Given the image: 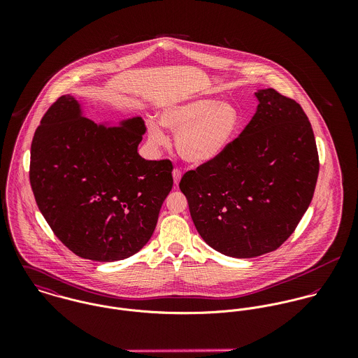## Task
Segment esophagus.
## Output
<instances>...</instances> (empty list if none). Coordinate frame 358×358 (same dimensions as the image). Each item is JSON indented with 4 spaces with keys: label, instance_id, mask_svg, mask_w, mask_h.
Listing matches in <instances>:
<instances>
[{
    "label": "esophagus",
    "instance_id": "esophagus-1",
    "mask_svg": "<svg viewBox=\"0 0 358 358\" xmlns=\"http://www.w3.org/2000/svg\"><path fill=\"white\" fill-rule=\"evenodd\" d=\"M172 176H173V183H175V186L178 187L179 182H180V178H182V171H180L179 168H175V169L172 171Z\"/></svg>",
    "mask_w": 358,
    "mask_h": 358
}]
</instances>
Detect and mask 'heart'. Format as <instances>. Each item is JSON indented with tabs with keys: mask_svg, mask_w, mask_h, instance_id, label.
Masks as SVG:
<instances>
[{
	"mask_svg": "<svg viewBox=\"0 0 358 358\" xmlns=\"http://www.w3.org/2000/svg\"><path fill=\"white\" fill-rule=\"evenodd\" d=\"M161 124L176 134V149L185 159L205 162L219 155L236 139L241 129V117L230 103L194 99L164 108ZM148 129L153 146L161 148L168 143L155 120L149 121Z\"/></svg>",
	"mask_w": 358,
	"mask_h": 358,
	"instance_id": "obj_1",
	"label": "heart"
}]
</instances>
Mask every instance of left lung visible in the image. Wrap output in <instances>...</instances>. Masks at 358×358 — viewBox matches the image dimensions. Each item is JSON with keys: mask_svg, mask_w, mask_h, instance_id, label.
Listing matches in <instances>:
<instances>
[{"mask_svg": "<svg viewBox=\"0 0 358 358\" xmlns=\"http://www.w3.org/2000/svg\"><path fill=\"white\" fill-rule=\"evenodd\" d=\"M257 110L227 149L179 183L205 243L223 255L275 251L311 203L320 161L301 104L273 88L256 92Z\"/></svg>", "mask_w": 358, "mask_h": 358, "instance_id": "1", "label": "left lung"}]
</instances>
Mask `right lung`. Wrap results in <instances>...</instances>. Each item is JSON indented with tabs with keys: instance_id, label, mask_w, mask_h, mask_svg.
Here are the masks:
<instances>
[{
	"instance_id": "1",
	"label": "right lung",
	"mask_w": 358,
	"mask_h": 358,
	"mask_svg": "<svg viewBox=\"0 0 358 358\" xmlns=\"http://www.w3.org/2000/svg\"><path fill=\"white\" fill-rule=\"evenodd\" d=\"M145 131L141 117L96 124L70 95L44 114L31 142L30 185L52 231L76 255L122 260L153 236L173 165L138 154Z\"/></svg>"
}]
</instances>
